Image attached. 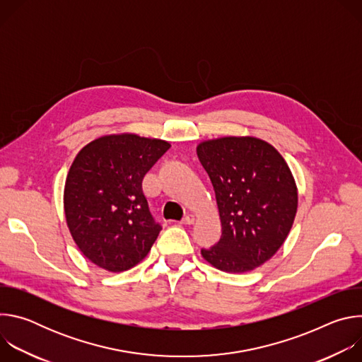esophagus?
Segmentation results:
<instances>
[{"mask_svg":"<svg viewBox=\"0 0 362 362\" xmlns=\"http://www.w3.org/2000/svg\"><path fill=\"white\" fill-rule=\"evenodd\" d=\"M194 222H196V216H194V215H192V214H189L187 216H185V218H183L182 225H193Z\"/></svg>","mask_w":362,"mask_h":362,"instance_id":"1","label":"esophagus"}]
</instances>
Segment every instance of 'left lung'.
I'll return each instance as SVG.
<instances>
[{"label":"left lung","mask_w":362,"mask_h":362,"mask_svg":"<svg viewBox=\"0 0 362 362\" xmlns=\"http://www.w3.org/2000/svg\"><path fill=\"white\" fill-rule=\"evenodd\" d=\"M197 158L215 189L222 238L202 250L214 268L243 274L264 265L288 238L298 187L281 153L253 136L203 140Z\"/></svg>","instance_id":"obj_1"}]
</instances>
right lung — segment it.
<instances>
[{
  "instance_id": "1",
  "label": "right lung",
  "mask_w": 362,
  "mask_h": 362,
  "mask_svg": "<svg viewBox=\"0 0 362 362\" xmlns=\"http://www.w3.org/2000/svg\"><path fill=\"white\" fill-rule=\"evenodd\" d=\"M170 147L136 133L100 136L74 158L64 185L67 228L95 267L123 272L141 262L162 228L143 194L144 175Z\"/></svg>"
}]
</instances>
